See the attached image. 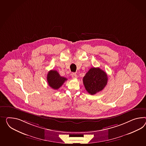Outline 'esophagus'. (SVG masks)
I'll return each mask as SVG.
<instances>
[{"label":"esophagus","mask_w":146,"mask_h":146,"mask_svg":"<svg viewBox=\"0 0 146 146\" xmlns=\"http://www.w3.org/2000/svg\"><path fill=\"white\" fill-rule=\"evenodd\" d=\"M71 76H72V77L73 78H77V76L76 73H72V75H71Z\"/></svg>","instance_id":"34e87169"}]
</instances>
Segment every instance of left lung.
<instances>
[{"instance_id":"1","label":"left lung","mask_w":146,"mask_h":146,"mask_svg":"<svg viewBox=\"0 0 146 146\" xmlns=\"http://www.w3.org/2000/svg\"><path fill=\"white\" fill-rule=\"evenodd\" d=\"M108 77L106 73L100 68H91L83 78L85 89L90 95H94L104 88Z\"/></svg>"}]
</instances>
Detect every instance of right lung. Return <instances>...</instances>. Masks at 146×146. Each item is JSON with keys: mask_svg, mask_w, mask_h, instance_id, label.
Listing matches in <instances>:
<instances>
[{"mask_svg": "<svg viewBox=\"0 0 146 146\" xmlns=\"http://www.w3.org/2000/svg\"><path fill=\"white\" fill-rule=\"evenodd\" d=\"M67 79L60 76L56 70H51L47 75V81L49 86L54 90H58L63 85Z\"/></svg>", "mask_w": 146, "mask_h": 146, "instance_id": "right-lung-1", "label": "right lung"}]
</instances>
